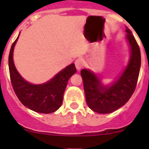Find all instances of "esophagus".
Listing matches in <instances>:
<instances>
[{
    "label": "esophagus",
    "mask_w": 149,
    "mask_h": 149,
    "mask_svg": "<svg viewBox=\"0 0 149 149\" xmlns=\"http://www.w3.org/2000/svg\"><path fill=\"white\" fill-rule=\"evenodd\" d=\"M84 59L81 58H77V60L75 61V65H76V68H77V71H79V70H81V68L83 67V65H84Z\"/></svg>",
    "instance_id": "esophagus-1"
}]
</instances>
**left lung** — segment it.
<instances>
[{"label": "left lung", "mask_w": 149, "mask_h": 149, "mask_svg": "<svg viewBox=\"0 0 149 149\" xmlns=\"http://www.w3.org/2000/svg\"><path fill=\"white\" fill-rule=\"evenodd\" d=\"M125 31L130 58L116 79L111 84H104L100 75L92 70L83 69L80 72L86 104L96 113H110L124 106L136 87L141 68V52L132 31L127 28Z\"/></svg>", "instance_id": "8db88e82"}]
</instances>
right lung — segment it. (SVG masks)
Listing matches in <instances>:
<instances>
[{"label":"right lung","mask_w":149,"mask_h":149,"mask_svg":"<svg viewBox=\"0 0 149 149\" xmlns=\"http://www.w3.org/2000/svg\"><path fill=\"white\" fill-rule=\"evenodd\" d=\"M19 35L11 45L8 58L13 89L22 104L31 111L42 113H53L62 105L68 80L77 72L74 63L67 65L44 84L29 83L21 76L14 63V49Z\"/></svg>","instance_id":"right-lung-1"}]
</instances>
